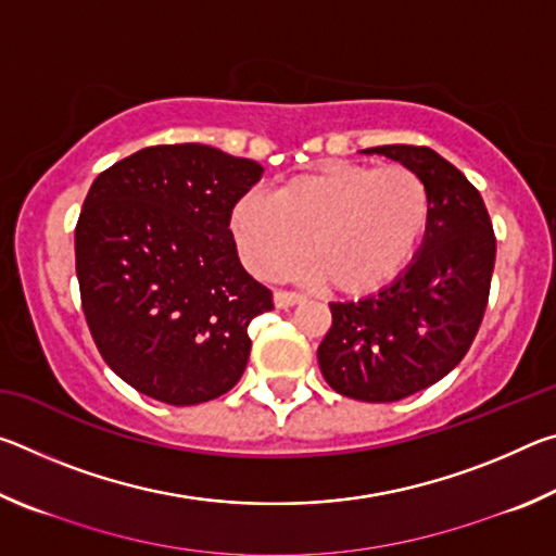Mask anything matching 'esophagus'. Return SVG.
Here are the masks:
<instances>
[{"instance_id": "34e87169", "label": "esophagus", "mask_w": 556, "mask_h": 556, "mask_svg": "<svg viewBox=\"0 0 556 556\" xmlns=\"http://www.w3.org/2000/svg\"><path fill=\"white\" fill-rule=\"evenodd\" d=\"M306 296L301 294V291H291V289H277L275 291V304L279 306V308H289V306H294V304H299V301H304Z\"/></svg>"}]
</instances>
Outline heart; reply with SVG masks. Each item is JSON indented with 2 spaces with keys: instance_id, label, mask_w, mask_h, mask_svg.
<instances>
[{
  "instance_id": "b5f03b06",
  "label": "heart",
  "mask_w": 556,
  "mask_h": 556,
  "mask_svg": "<svg viewBox=\"0 0 556 556\" xmlns=\"http://www.w3.org/2000/svg\"><path fill=\"white\" fill-rule=\"evenodd\" d=\"M431 220V193L414 168L328 164L248 193L230 215L232 240L260 277H281L301 260L343 294H370L400 277Z\"/></svg>"
}]
</instances>
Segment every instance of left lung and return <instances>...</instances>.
Listing matches in <instances>:
<instances>
[{"label": "left lung", "instance_id": "obj_1", "mask_svg": "<svg viewBox=\"0 0 556 556\" xmlns=\"http://www.w3.org/2000/svg\"><path fill=\"white\" fill-rule=\"evenodd\" d=\"M409 166L431 193L425 244L402 277L361 301H333L318 345L324 380L343 397L397 402L464 361L481 328L495 232L478 188L429 147L365 149Z\"/></svg>", "mask_w": 556, "mask_h": 556}]
</instances>
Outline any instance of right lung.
Masks as SVG:
<instances>
[{"label": "right lung", "instance_id": "add662e5", "mask_svg": "<svg viewBox=\"0 0 556 556\" xmlns=\"http://www.w3.org/2000/svg\"><path fill=\"white\" fill-rule=\"evenodd\" d=\"M260 176L208 144H159L92 181L75 225L83 314L102 361L147 397L186 407L242 378L248 326L275 308L230 232Z\"/></svg>", "mask_w": 556, "mask_h": 556}]
</instances>
